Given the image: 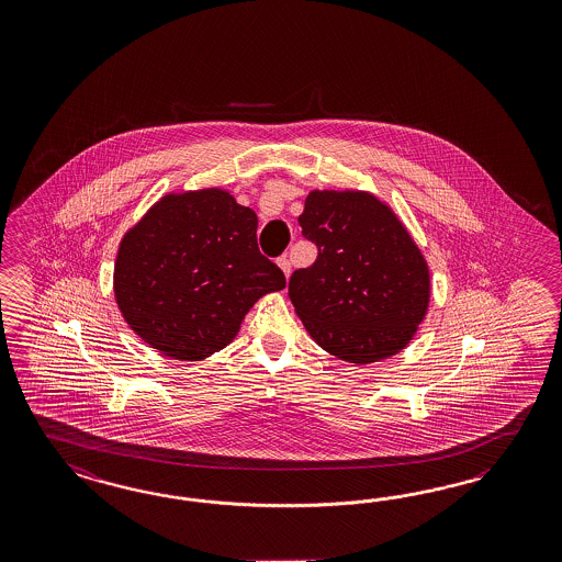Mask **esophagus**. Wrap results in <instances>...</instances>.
<instances>
[{
  "instance_id": "obj_1",
  "label": "esophagus",
  "mask_w": 562,
  "mask_h": 562,
  "mask_svg": "<svg viewBox=\"0 0 562 562\" xmlns=\"http://www.w3.org/2000/svg\"><path fill=\"white\" fill-rule=\"evenodd\" d=\"M279 267H281V271H283V274H285V279H289V274H291V262H289V258H279Z\"/></svg>"
}]
</instances>
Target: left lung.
Here are the masks:
<instances>
[{
    "label": "left lung",
    "instance_id": "8db88e82",
    "mask_svg": "<svg viewBox=\"0 0 562 562\" xmlns=\"http://www.w3.org/2000/svg\"><path fill=\"white\" fill-rule=\"evenodd\" d=\"M318 257L289 279L305 330L338 359L373 363L402 351L427 314L429 267L373 194L312 191L300 215Z\"/></svg>",
    "mask_w": 562,
    "mask_h": 562
}]
</instances>
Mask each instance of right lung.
<instances>
[{
	"instance_id": "obj_1",
	"label": "right lung",
	"mask_w": 562,
	"mask_h": 562,
	"mask_svg": "<svg viewBox=\"0 0 562 562\" xmlns=\"http://www.w3.org/2000/svg\"><path fill=\"white\" fill-rule=\"evenodd\" d=\"M257 227V213L222 189L166 194L128 229L114 262L128 326L180 361L224 349L258 297L285 288L258 250Z\"/></svg>"
}]
</instances>
